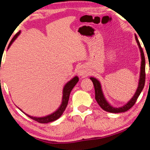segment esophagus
<instances>
[{"mask_svg": "<svg viewBox=\"0 0 150 150\" xmlns=\"http://www.w3.org/2000/svg\"><path fill=\"white\" fill-rule=\"evenodd\" d=\"M77 74L79 77H85L88 75V71L87 67L85 65H81L78 68L77 70Z\"/></svg>", "mask_w": 150, "mask_h": 150, "instance_id": "1", "label": "esophagus"}]
</instances>
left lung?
Segmentation results:
<instances>
[{"label":"left lung","mask_w":150,"mask_h":150,"mask_svg":"<svg viewBox=\"0 0 150 150\" xmlns=\"http://www.w3.org/2000/svg\"><path fill=\"white\" fill-rule=\"evenodd\" d=\"M135 38L136 41L137 42V44L138 45V47L139 49V52H140V55H141V65H140V73H139V79L138 81V88L136 91L135 93H134V96L132 97L131 99L128 101V103H126L125 105L123 106H121L120 107H113L110 103H109L107 100H106V98L104 95L102 87H101V84L100 81H98L97 79L95 77H91L90 79L93 81V83L94 85V87H95V99L96 102L98 103V105L102 108L104 110L108 112L112 113H120V112H124L128 110L129 109L131 108L134 106V104L136 102L137 98L140 95L141 92L143 90L144 85H145V80H146V73H145V68H146V61H145V57H144V54L143 52V50L139 44V42L137 38L136 35L135 34Z\"/></svg>","instance_id":"1"}]
</instances>
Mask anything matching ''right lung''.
Wrapping results in <instances>:
<instances>
[{
    "label": "right lung",
    "mask_w": 150,
    "mask_h": 150,
    "mask_svg": "<svg viewBox=\"0 0 150 150\" xmlns=\"http://www.w3.org/2000/svg\"><path fill=\"white\" fill-rule=\"evenodd\" d=\"M20 33H21V31H19L16 35H14L13 38H12V40L11 41V42H10L8 47V49L10 47H11V45H12V43L14 42V40H16L18 38V35L20 34ZM78 81H79V77H77V76H75L74 77L68 81V82L66 83L64 86V87H63V92H62L63 96H62V104H61V105L59 106V108H58L53 113L50 114V115H49L42 116V117L32 116L28 115L26 113H25L24 112L22 111L21 109L19 108L18 107V108L20 110H21L22 112L24 113L26 116H28V117H30V118H32V119H33V120H34L35 121L38 122H40V123L44 124V123H49V122H54L55 120H57V119L59 117H61V116L63 115V112L65 111V108L67 106L71 91H72L73 87H74L75 85L77 84Z\"/></svg>",
    "instance_id": "1"
}]
</instances>
